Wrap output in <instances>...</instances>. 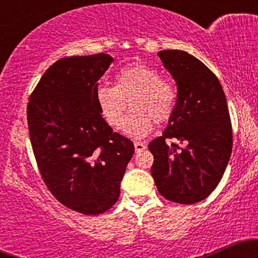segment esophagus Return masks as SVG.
<instances>
[{
  "label": "esophagus",
  "mask_w": 258,
  "mask_h": 258,
  "mask_svg": "<svg viewBox=\"0 0 258 258\" xmlns=\"http://www.w3.org/2000/svg\"><path fill=\"white\" fill-rule=\"evenodd\" d=\"M135 149L136 152H143L144 149H146V144L142 143V142H136L135 143Z\"/></svg>",
  "instance_id": "34e87169"
}]
</instances>
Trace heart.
Listing matches in <instances>:
<instances>
[{
    "label": "heart",
    "mask_w": 258,
    "mask_h": 258,
    "mask_svg": "<svg viewBox=\"0 0 258 258\" xmlns=\"http://www.w3.org/2000/svg\"><path fill=\"white\" fill-rule=\"evenodd\" d=\"M96 100L103 120L111 128H120L127 108L132 112L126 119L123 131L135 138L149 135L156 123L172 117L177 91L172 82L162 79L155 68L135 63L122 68L115 75L114 87L97 88Z\"/></svg>",
    "instance_id": "1"
}]
</instances>
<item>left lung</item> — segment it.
<instances>
[{
	"mask_svg": "<svg viewBox=\"0 0 258 258\" xmlns=\"http://www.w3.org/2000/svg\"><path fill=\"white\" fill-rule=\"evenodd\" d=\"M158 55L178 93L166 130L148 146L152 176L165 199L190 205L206 199L226 171L233 147L229 110L217 76L203 61L178 49ZM172 138L185 147L167 145Z\"/></svg>",
	"mask_w": 258,
	"mask_h": 258,
	"instance_id": "8db88e82",
	"label": "left lung"
}]
</instances>
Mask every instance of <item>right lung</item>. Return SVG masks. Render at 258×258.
I'll list each match as a JSON object with an SVG mask.
<instances>
[{
	"instance_id": "right-lung-1",
	"label": "right lung",
	"mask_w": 258,
	"mask_h": 258,
	"mask_svg": "<svg viewBox=\"0 0 258 258\" xmlns=\"http://www.w3.org/2000/svg\"><path fill=\"white\" fill-rule=\"evenodd\" d=\"M105 53L60 58L44 72L26 108L29 136L44 184L68 209L96 216L115 205L135 147L112 132L96 100Z\"/></svg>"
}]
</instances>
